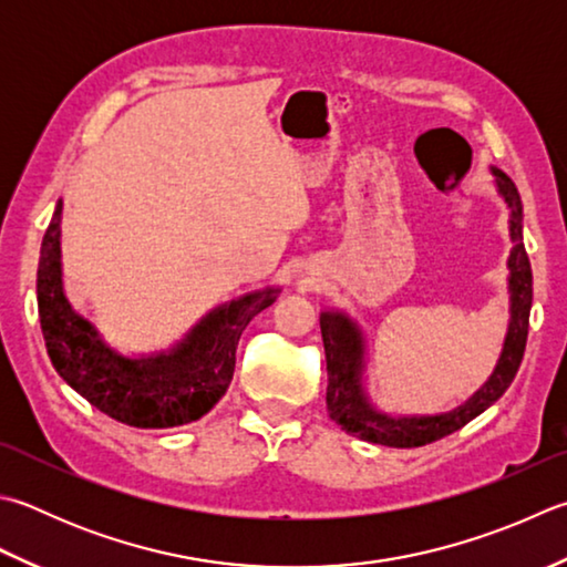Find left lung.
<instances>
[{"label":"left lung","mask_w":567,"mask_h":567,"mask_svg":"<svg viewBox=\"0 0 567 567\" xmlns=\"http://www.w3.org/2000/svg\"><path fill=\"white\" fill-rule=\"evenodd\" d=\"M494 174L498 192H502L504 202L512 208L514 240L512 258H508V270H512V277H508V287H512V321H508V334L496 371L484 383L480 393L470 398L464 405L454 408L452 413L435 417H385L375 413L361 391V337L357 327L343 315L324 312L319 319V327L327 353V408L331 420H337V425L347 430L349 435L385 447L430 445V442L450 435V432L464 427L470 420L484 413L486 408L506 393V388L516 379L528 339V317L530 302H534V275H530V262L524 248V233H520V228H524L520 226V220H524V206H520L518 188L504 172L494 169Z\"/></svg>","instance_id":"left-lung-1"}]
</instances>
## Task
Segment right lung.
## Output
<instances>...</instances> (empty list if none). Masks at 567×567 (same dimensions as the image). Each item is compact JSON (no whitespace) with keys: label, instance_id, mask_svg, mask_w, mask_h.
<instances>
[{"label":"right lung","instance_id":"obj_1","mask_svg":"<svg viewBox=\"0 0 567 567\" xmlns=\"http://www.w3.org/2000/svg\"><path fill=\"white\" fill-rule=\"evenodd\" d=\"M61 202L41 240L37 299L41 334L61 379L100 413L144 430L176 427L206 415L226 395L248 321L275 302L262 290L216 309L169 353L125 359L78 317L61 287Z\"/></svg>","mask_w":567,"mask_h":567}]
</instances>
